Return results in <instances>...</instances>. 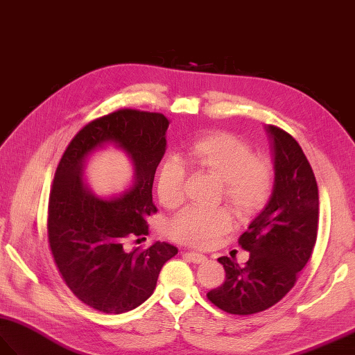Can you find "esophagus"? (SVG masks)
I'll return each instance as SVG.
<instances>
[{"mask_svg":"<svg viewBox=\"0 0 355 355\" xmlns=\"http://www.w3.org/2000/svg\"><path fill=\"white\" fill-rule=\"evenodd\" d=\"M184 255L188 258L189 261H193V263H196V264H200V263H205L207 258L203 255V254H198V252H189V251H187V252H184Z\"/></svg>","mask_w":355,"mask_h":355,"instance_id":"esophagus-1","label":"esophagus"}]
</instances>
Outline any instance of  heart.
Returning <instances> with one entry per match:
<instances>
[{"label": "heart", "mask_w": 355, "mask_h": 355, "mask_svg": "<svg viewBox=\"0 0 355 355\" xmlns=\"http://www.w3.org/2000/svg\"><path fill=\"white\" fill-rule=\"evenodd\" d=\"M193 167L221 180V196L241 218L258 212L273 189V170L252 150L230 134L216 132L194 140L187 149ZM185 167L178 158H167L157 175V194L162 206L175 207L184 198ZM232 227V216L223 207L182 210L170 223V236L197 248L212 245Z\"/></svg>", "instance_id": "obj_1"}]
</instances>
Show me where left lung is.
<instances>
[{
  "label": "left lung",
  "mask_w": 355,
  "mask_h": 355,
  "mask_svg": "<svg viewBox=\"0 0 355 355\" xmlns=\"http://www.w3.org/2000/svg\"><path fill=\"white\" fill-rule=\"evenodd\" d=\"M275 182L272 196L239 237L249 252L245 266L219 257L225 281L207 293L219 309L252 315L269 309L288 293L309 261L318 233V187L299 143L284 130L267 125Z\"/></svg>",
  "instance_id": "1"
}]
</instances>
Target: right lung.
I'll return each instance as SVG.
<instances>
[{"label": "right lung", "mask_w": 355, "mask_h": 355, "mask_svg": "<svg viewBox=\"0 0 355 355\" xmlns=\"http://www.w3.org/2000/svg\"><path fill=\"white\" fill-rule=\"evenodd\" d=\"M168 123L161 113H110L76 134L56 168L47 216L53 261L73 294L100 312H128L146 302L162 266L178 254L166 242L125 246L128 237L148 234L145 218L157 212L152 185L167 149ZM109 146L130 158L135 173L127 190L98 198L85 184L84 168Z\"/></svg>", "instance_id": "add662e5"}]
</instances>
